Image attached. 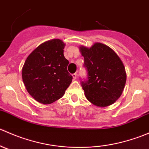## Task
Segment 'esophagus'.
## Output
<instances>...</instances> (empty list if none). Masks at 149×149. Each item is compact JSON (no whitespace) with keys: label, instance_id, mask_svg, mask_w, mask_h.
<instances>
[{"label":"esophagus","instance_id":"1","mask_svg":"<svg viewBox=\"0 0 149 149\" xmlns=\"http://www.w3.org/2000/svg\"><path fill=\"white\" fill-rule=\"evenodd\" d=\"M72 76H73V79H76V77H77V73H73V74H72Z\"/></svg>","mask_w":149,"mask_h":149}]
</instances>
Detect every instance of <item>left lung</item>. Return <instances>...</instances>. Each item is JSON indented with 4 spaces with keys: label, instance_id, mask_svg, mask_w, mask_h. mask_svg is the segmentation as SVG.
I'll return each instance as SVG.
<instances>
[{
    "label": "left lung",
    "instance_id": "left-lung-1",
    "mask_svg": "<svg viewBox=\"0 0 149 149\" xmlns=\"http://www.w3.org/2000/svg\"><path fill=\"white\" fill-rule=\"evenodd\" d=\"M79 49L87 70V79L81 81L86 97L97 107L112 104L121 96L126 82L125 69L120 58L102 43Z\"/></svg>",
    "mask_w": 149,
    "mask_h": 149
}]
</instances>
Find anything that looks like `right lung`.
Segmentation results:
<instances>
[{"instance_id": "right-lung-1", "label": "right lung", "mask_w": 149, "mask_h": 149, "mask_svg": "<svg viewBox=\"0 0 149 149\" xmlns=\"http://www.w3.org/2000/svg\"><path fill=\"white\" fill-rule=\"evenodd\" d=\"M65 44L59 39L39 45L26 58L22 79L29 94L38 102L48 104L64 95L72 81L64 57Z\"/></svg>"}]
</instances>
